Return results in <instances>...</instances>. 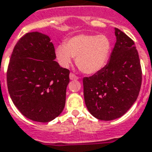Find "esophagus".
<instances>
[{"label":"esophagus","mask_w":152,"mask_h":152,"mask_svg":"<svg viewBox=\"0 0 152 152\" xmlns=\"http://www.w3.org/2000/svg\"><path fill=\"white\" fill-rule=\"evenodd\" d=\"M69 78L70 80H78V77L75 75V74H73V73H70V75H69Z\"/></svg>","instance_id":"1"}]
</instances>
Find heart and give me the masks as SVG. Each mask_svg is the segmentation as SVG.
<instances>
[{
	"instance_id": "b5f03b06",
	"label": "heart",
	"mask_w": 152,
	"mask_h": 152,
	"mask_svg": "<svg viewBox=\"0 0 152 152\" xmlns=\"http://www.w3.org/2000/svg\"><path fill=\"white\" fill-rule=\"evenodd\" d=\"M111 43L104 34H78L66 40L56 48V59L67 67L76 58V66L85 74H94L105 66L110 56Z\"/></svg>"
}]
</instances>
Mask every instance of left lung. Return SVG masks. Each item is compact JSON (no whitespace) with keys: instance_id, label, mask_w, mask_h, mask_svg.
<instances>
[{"instance_id":"left-lung-1","label":"left lung","mask_w":152,"mask_h":152,"mask_svg":"<svg viewBox=\"0 0 152 152\" xmlns=\"http://www.w3.org/2000/svg\"><path fill=\"white\" fill-rule=\"evenodd\" d=\"M116 43L108 64L89 77H84L86 107L96 118L110 121L126 113L139 96L142 69L134 42L115 28Z\"/></svg>"}]
</instances>
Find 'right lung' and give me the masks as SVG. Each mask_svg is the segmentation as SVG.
<instances>
[{
  "label": "right lung",
  "mask_w": 152,
  "mask_h": 152,
  "mask_svg": "<svg viewBox=\"0 0 152 152\" xmlns=\"http://www.w3.org/2000/svg\"><path fill=\"white\" fill-rule=\"evenodd\" d=\"M49 36L30 32L17 42L7 70V86L13 104L26 118L50 122L64 110L69 70L55 61Z\"/></svg>",
  "instance_id": "add662e5"
}]
</instances>
